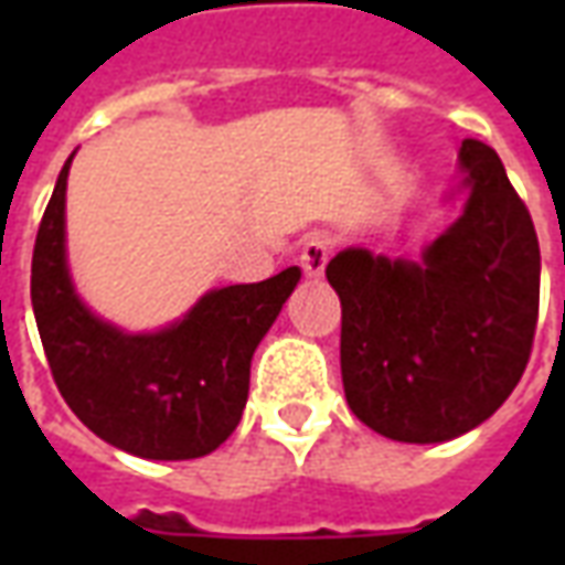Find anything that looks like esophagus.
Masks as SVG:
<instances>
[{"instance_id": "obj_1", "label": "esophagus", "mask_w": 565, "mask_h": 565, "mask_svg": "<svg viewBox=\"0 0 565 565\" xmlns=\"http://www.w3.org/2000/svg\"><path fill=\"white\" fill-rule=\"evenodd\" d=\"M299 263H302V271H306V278L311 281H318L323 269H327V263H330V238L327 235H308L306 245L299 250Z\"/></svg>"}]
</instances>
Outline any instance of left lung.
Instances as JSON below:
<instances>
[{"label":"left lung","mask_w":565,"mask_h":565,"mask_svg":"<svg viewBox=\"0 0 565 565\" xmlns=\"http://www.w3.org/2000/svg\"><path fill=\"white\" fill-rule=\"evenodd\" d=\"M460 172V217L420 257L344 247L327 266L342 299L348 405L393 441L436 445L481 426L533 351L542 271L533 217L484 141H462Z\"/></svg>","instance_id":"left-lung-1"}]
</instances>
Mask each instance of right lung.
<instances>
[{
  "mask_svg": "<svg viewBox=\"0 0 565 565\" xmlns=\"http://www.w3.org/2000/svg\"><path fill=\"white\" fill-rule=\"evenodd\" d=\"M72 157L56 178L32 250V311L56 387L81 424L132 457H205L242 420L254 351L302 271L290 266L259 284L209 290L162 330H120L93 315L72 284L66 257Z\"/></svg>",
  "mask_w": 565,
  "mask_h": 565,
  "instance_id": "right-lung-1",
  "label": "right lung"
}]
</instances>
